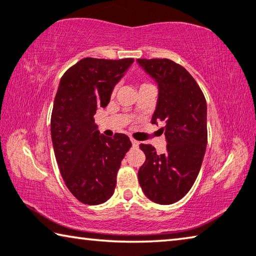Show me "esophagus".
<instances>
[{
  "mask_svg": "<svg viewBox=\"0 0 256 256\" xmlns=\"http://www.w3.org/2000/svg\"><path fill=\"white\" fill-rule=\"evenodd\" d=\"M130 140H132V146L134 148H137V146H138V142H137L136 140H134V138H130Z\"/></svg>",
  "mask_w": 256,
  "mask_h": 256,
  "instance_id": "esophagus-1",
  "label": "esophagus"
}]
</instances>
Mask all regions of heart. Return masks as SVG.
Segmentation results:
<instances>
[{
  "mask_svg": "<svg viewBox=\"0 0 256 256\" xmlns=\"http://www.w3.org/2000/svg\"><path fill=\"white\" fill-rule=\"evenodd\" d=\"M142 86H144V84H142Z\"/></svg>",
  "mask_w": 256,
  "mask_h": 256,
  "instance_id": "heart-1",
  "label": "heart"
}]
</instances>
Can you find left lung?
<instances>
[{
	"label": "left lung",
	"instance_id": "1",
	"mask_svg": "<svg viewBox=\"0 0 256 256\" xmlns=\"http://www.w3.org/2000/svg\"><path fill=\"white\" fill-rule=\"evenodd\" d=\"M158 84L159 95L151 122L164 124L167 153L156 154L140 144L146 160L138 170L140 186L148 199L160 205L178 202L194 186L207 145L205 96L188 70L175 62L137 60Z\"/></svg>",
	"mask_w": 256,
	"mask_h": 256
}]
</instances>
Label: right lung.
Returning a JSON list of instances; mask_svg holds the SVG:
<instances>
[{"label": "right lung", "instance_id": "right-lung-1", "mask_svg": "<svg viewBox=\"0 0 256 256\" xmlns=\"http://www.w3.org/2000/svg\"><path fill=\"white\" fill-rule=\"evenodd\" d=\"M134 62L124 60L84 58L62 76L51 114V140L64 182L87 205L110 199L116 172L132 142L124 134L106 137L94 116L106 108L114 86Z\"/></svg>", "mask_w": 256, "mask_h": 256}]
</instances>
